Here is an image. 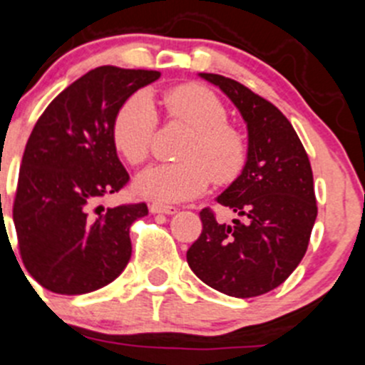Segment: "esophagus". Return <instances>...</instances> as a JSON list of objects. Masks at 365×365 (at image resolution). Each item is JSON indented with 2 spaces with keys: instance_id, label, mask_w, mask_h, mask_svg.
<instances>
[{
  "instance_id": "obj_1",
  "label": "esophagus",
  "mask_w": 365,
  "mask_h": 365,
  "mask_svg": "<svg viewBox=\"0 0 365 365\" xmlns=\"http://www.w3.org/2000/svg\"><path fill=\"white\" fill-rule=\"evenodd\" d=\"M149 212L167 214V216H173V214L178 212V209H176V207H171V205H160V203H151V205H149Z\"/></svg>"
}]
</instances>
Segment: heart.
I'll return each mask as SVG.
<instances>
[{
  "instance_id": "obj_1",
  "label": "heart",
  "mask_w": 365,
  "mask_h": 365,
  "mask_svg": "<svg viewBox=\"0 0 365 365\" xmlns=\"http://www.w3.org/2000/svg\"><path fill=\"white\" fill-rule=\"evenodd\" d=\"M167 115L194 129L182 151L183 162L155 163L135 178L140 198L156 203H182L198 198L216 183L236 180L247 163V140L229 122L216 93L198 84L173 88L163 97ZM158 113L151 95L133 93L118 108L111 135L118 151L133 165L145 162L155 142Z\"/></svg>"
}]
</instances>
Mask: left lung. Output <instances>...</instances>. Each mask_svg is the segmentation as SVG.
<instances>
[{
  "mask_svg": "<svg viewBox=\"0 0 365 365\" xmlns=\"http://www.w3.org/2000/svg\"><path fill=\"white\" fill-rule=\"evenodd\" d=\"M200 77L236 106L248 149L241 175L216 198L237 220L217 223L203 209L202 236L187 250V263L221 294L257 297L282 284L304 257L317 217L312 165L294 125L272 102L223 75Z\"/></svg>",
  "mask_w": 365,
  "mask_h": 365,
  "instance_id": "1",
  "label": "left lung"
}]
</instances>
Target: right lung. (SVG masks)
I'll return each instance as SVG.
<instances>
[{
	"label": "right lung",
	"mask_w": 365,
	"mask_h": 365,
	"mask_svg": "<svg viewBox=\"0 0 365 365\" xmlns=\"http://www.w3.org/2000/svg\"><path fill=\"white\" fill-rule=\"evenodd\" d=\"M156 79L155 70L98 66L61 91L34 125L12 214L26 270L53 294H90L129 263V227L148 216V205H102L129 180L111 125L118 108Z\"/></svg>",
	"instance_id": "right-lung-1"
}]
</instances>
